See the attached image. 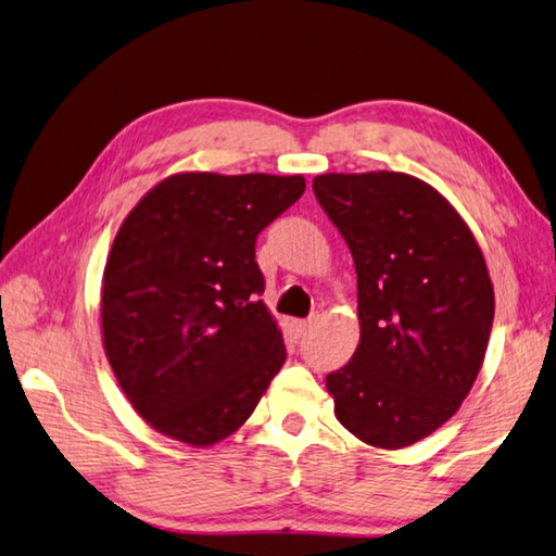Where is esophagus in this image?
I'll list each match as a JSON object with an SVG mask.
<instances>
[{"label":"esophagus","instance_id":"obj_1","mask_svg":"<svg viewBox=\"0 0 556 556\" xmlns=\"http://www.w3.org/2000/svg\"><path fill=\"white\" fill-rule=\"evenodd\" d=\"M313 320H316V318L296 320V332H299V336H306V332H308V330H311V326H313Z\"/></svg>","mask_w":556,"mask_h":556}]
</instances>
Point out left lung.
Segmentation results:
<instances>
[{"mask_svg": "<svg viewBox=\"0 0 556 556\" xmlns=\"http://www.w3.org/2000/svg\"><path fill=\"white\" fill-rule=\"evenodd\" d=\"M313 194L355 260L359 345L326 387L352 435L408 447L477 381L493 326L481 248L450 201L403 173L320 175Z\"/></svg>", "mask_w": 556, "mask_h": 556, "instance_id": "left-lung-1", "label": "left lung"}]
</instances>
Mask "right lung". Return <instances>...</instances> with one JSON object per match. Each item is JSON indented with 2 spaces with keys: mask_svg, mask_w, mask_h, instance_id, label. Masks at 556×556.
<instances>
[{
  "mask_svg": "<svg viewBox=\"0 0 556 556\" xmlns=\"http://www.w3.org/2000/svg\"><path fill=\"white\" fill-rule=\"evenodd\" d=\"M304 189L301 175L181 173L121 224L104 267V350L163 435L191 447L233 435L285 365L255 240Z\"/></svg>",
  "mask_w": 556,
  "mask_h": 556,
  "instance_id": "1",
  "label": "right lung"
}]
</instances>
